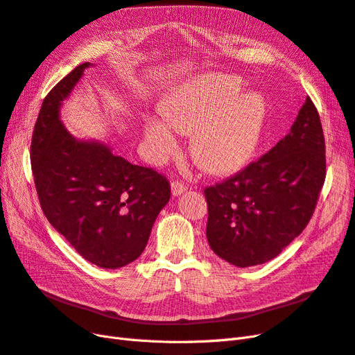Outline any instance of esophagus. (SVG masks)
<instances>
[{"label":"esophagus","instance_id":"34e87169","mask_svg":"<svg viewBox=\"0 0 355 355\" xmlns=\"http://www.w3.org/2000/svg\"><path fill=\"white\" fill-rule=\"evenodd\" d=\"M170 187H171V194H173L175 197L180 196L182 192L187 189V185L184 184V182H180V180H173V182H171Z\"/></svg>","mask_w":355,"mask_h":355}]
</instances>
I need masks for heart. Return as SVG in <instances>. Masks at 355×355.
Here are the masks:
<instances>
[{
  "instance_id": "1",
  "label": "heart",
  "mask_w": 355,
  "mask_h": 355,
  "mask_svg": "<svg viewBox=\"0 0 355 355\" xmlns=\"http://www.w3.org/2000/svg\"><path fill=\"white\" fill-rule=\"evenodd\" d=\"M240 78L213 73L191 81L161 103L164 121L149 116L145 139L157 163L176 151L173 130L192 133L189 153L213 175L241 168L254 154L266 120V105L261 94L239 93Z\"/></svg>"
}]
</instances>
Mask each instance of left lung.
Here are the masks:
<instances>
[{
  "instance_id": "1",
  "label": "left lung",
  "mask_w": 355,
  "mask_h": 355,
  "mask_svg": "<svg viewBox=\"0 0 355 355\" xmlns=\"http://www.w3.org/2000/svg\"><path fill=\"white\" fill-rule=\"evenodd\" d=\"M326 179V144L306 98L280 142L237 175L207 187L211 250L247 268L274 259L305 230Z\"/></svg>"
}]
</instances>
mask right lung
<instances>
[{
  "instance_id": "obj_1",
  "label": "right lung",
  "mask_w": 355,
  "mask_h": 355,
  "mask_svg": "<svg viewBox=\"0 0 355 355\" xmlns=\"http://www.w3.org/2000/svg\"><path fill=\"white\" fill-rule=\"evenodd\" d=\"M90 63H81L46 96L31 142V166L46 218L85 261L106 270L133 262L170 200L166 176L78 141L59 110Z\"/></svg>"
}]
</instances>
